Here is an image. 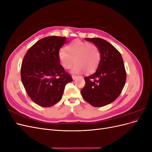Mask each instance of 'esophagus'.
<instances>
[{
    "label": "esophagus",
    "mask_w": 152,
    "mask_h": 152,
    "mask_svg": "<svg viewBox=\"0 0 152 152\" xmlns=\"http://www.w3.org/2000/svg\"><path fill=\"white\" fill-rule=\"evenodd\" d=\"M72 79H73V80H75L76 78L77 77V76H75V75H73L72 76Z\"/></svg>",
    "instance_id": "34e87169"
}]
</instances>
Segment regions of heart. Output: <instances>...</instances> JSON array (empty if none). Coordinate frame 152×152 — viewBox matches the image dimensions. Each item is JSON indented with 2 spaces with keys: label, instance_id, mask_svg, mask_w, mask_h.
<instances>
[{
  "label": "heart",
  "instance_id": "heart-1",
  "mask_svg": "<svg viewBox=\"0 0 152 152\" xmlns=\"http://www.w3.org/2000/svg\"><path fill=\"white\" fill-rule=\"evenodd\" d=\"M58 59L62 66L68 70L74 63L76 64L72 72L87 74L93 73L98 68L101 60V52L94 44L75 40L68 44L65 49L58 53Z\"/></svg>",
  "mask_w": 152,
  "mask_h": 152
}]
</instances>
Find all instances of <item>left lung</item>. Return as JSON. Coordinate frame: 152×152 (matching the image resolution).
Returning a JSON list of instances; mask_svg holds the SVG:
<instances>
[{
    "label": "left lung",
    "mask_w": 152,
    "mask_h": 152,
    "mask_svg": "<svg viewBox=\"0 0 152 152\" xmlns=\"http://www.w3.org/2000/svg\"><path fill=\"white\" fill-rule=\"evenodd\" d=\"M99 48L101 60L96 72L84 77L85 86L81 94L94 107H102L115 100L124 88L126 72L121 53L107 40L100 38H86Z\"/></svg>",
    "instance_id": "obj_1"
}]
</instances>
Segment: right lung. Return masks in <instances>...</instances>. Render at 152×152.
Masks as SVG:
<instances>
[{
    "label": "right lung",
    "instance_id": "obj_1",
    "mask_svg": "<svg viewBox=\"0 0 152 152\" xmlns=\"http://www.w3.org/2000/svg\"><path fill=\"white\" fill-rule=\"evenodd\" d=\"M65 37L50 36L37 41L25 54L21 78L26 92L34 103L50 107L62 98L66 84L73 80L58 59Z\"/></svg>",
    "mask_w": 152,
    "mask_h": 152
}]
</instances>
